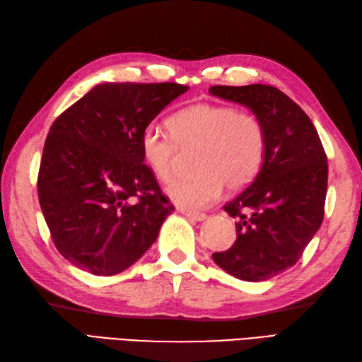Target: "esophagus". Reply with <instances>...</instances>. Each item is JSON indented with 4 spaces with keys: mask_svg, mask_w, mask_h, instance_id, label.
Here are the masks:
<instances>
[{
    "mask_svg": "<svg viewBox=\"0 0 362 362\" xmlns=\"http://www.w3.org/2000/svg\"><path fill=\"white\" fill-rule=\"evenodd\" d=\"M182 215H186L192 221H204L207 218L206 214H199V211H189V210H182Z\"/></svg>",
    "mask_w": 362,
    "mask_h": 362,
    "instance_id": "esophagus-1",
    "label": "esophagus"
}]
</instances>
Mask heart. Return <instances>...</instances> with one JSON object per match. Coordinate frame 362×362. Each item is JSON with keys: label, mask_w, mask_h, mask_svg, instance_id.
I'll return each mask as SVG.
<instances>
[{"label": "heart", "mask_w": 362, "mask_h": 362, "mask_svg": "<svg viewBox=\"0 0 362 362\" xmlns=\"http://www.w3.org/2000/svg\"><path fill=\"white\" fill-rule=\"evenodd\" d=\"M170 134L153 126L141 132L143 161L161 181H167L178 161V147L198 146L193 175L175 178L165 193L184 210H202L221 197L224 186L240 190L261 170L267 134L257 115L235 105L198 103L175 112L167 121Z\"/></svg>", "instance_id": "heart-1"}]
</instances>
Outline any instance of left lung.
<instances>
[{
    "label": "left lung",
    "instance_id": "left-lung-1",
    "mask_svg": "<svg viewBox=\"0 0 362 362\" xmlns=\"http://www.w3.org/2000/svg\"><path fill=\"white\" fill-rule=\"evenodd\" d=\"M209 92L249 107L267 134L259 173L224 206L236 219V241L211 258L238 279L266 281L293 267L321 227L327 156L310 118L276 87L214 86Z\"/></svg>",
    "mask_w": 362,
    "mask_h": 362
}]
</instances>
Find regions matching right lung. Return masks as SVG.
Here are the masks:
<instances>
[{
  "label": "right lung",
  "mask_w": 362,
  "mask_h": 362,
  "mask_svg": "<svg viewBox=\"0 0 362 362\" xmlns=\"http://www.w3.org/2000/svg\"><path fill=\"white\" fill-rule=\"evenodd\" d=\"M187 90L176 83H103L54 121L38 198L55 247L78 269L117 275L156 241L175 207L144 164L139 136Z\"/></svg>",
  "instance_id": "1"
}]
</instances>
